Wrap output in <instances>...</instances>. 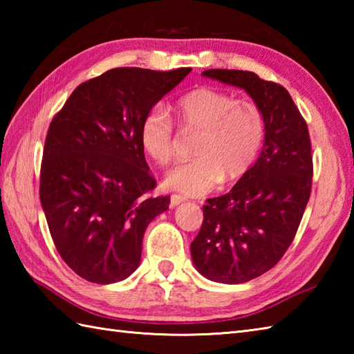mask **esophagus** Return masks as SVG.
<instances>
[{
	"label": "esophagus",
	"mask_w": 354,
	"mask_h": 354,
	"mask_svg": "<svg viewBox=\"0 0 354 354\" xmlns=\"http://www.w3.org/2000/svg\"><path fill=\"white\" fill-rule=\"evenodd\" d=\"M184 201H185V198L181 196V194H171V196H170V207H176Z\"/></svg>",
	"instance_id": "esophagus-1"
}]
</instances>
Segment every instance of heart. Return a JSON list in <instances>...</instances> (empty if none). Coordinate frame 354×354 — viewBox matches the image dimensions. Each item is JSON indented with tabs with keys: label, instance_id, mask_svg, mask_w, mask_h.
Listing matches in <instances>:
<instances>
[{
	"label": "heart",
	"instance_id": "1",
	"mask_svg": "<svg viewBox=\"0 0 354 354\" xmlns=\"http://www.w3.org/2000/svg\"><path fill=\"white\" fill-rule=\"evenodd\" d=\"M179 123L199 132L192 161L178 164L164 175L165 190L185 196H202L214 190L222 179L242 178L251 167L265 137V117L252 100L239 99L216 88H198L175 104ZM140 142L158 164L175 156V127L169 111L156 104L140 124Z\"/></svg>",
	"mask_w": 354,
	"mask_h": 354
}]
</instances>
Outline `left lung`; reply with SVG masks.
I'll return each instance as SVG.
<instances>
[{"instance_id":"left-lung-1","label":"left lung","mask_w":354,"mask_h":354,"mask_svg":"<svg viewBox=\"0 0 354 354\" xmlns=\"http://www.w3.org/2000/svg\"><path fill=\"white\" fill-rule=\"evenodd\" d=\"M202 76L245 89L265 117L259 160L227 194L207 201L190 246L194 266L208 280L246 283L274 268L297 234L312 190L309 129L281 85L242 70Z\"/></svg>"}]
</instances>
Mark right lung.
I'll list each match as a JSON object with an SVG mask.
<instances>
[{
	"mask_svg": "<svg viewBox=\"0 0 354 354\" xmlns=\"http://www.w3.org/2000/svg\"><path fill=\"white\" fill-rule=\"evenodd\" d=\"M192 68H114L74 89L48 127L39 196L57 252L97 284L140 266L142 236L170 198H149L155 179L140 142L147 112Z\"/></svg>",
	"mask_w": 354,
	"mask_h": 354,
	"instance_id": "obj_1",
	"label": "right lung"
}]
</instances>
